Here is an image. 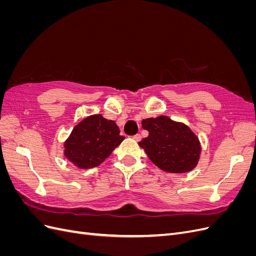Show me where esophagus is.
Listing matches in <instances>:
<instances>
[{"mask_svg": "<svg viewBox=\"0 0 256 256\" xmlns=\"http://www.w3.org/2000/svg\"><path fill=\"white\" fill-rule=\"evenodd\" d=\"M132 138H134V141L138 142V141L141 140V134H136V136H134Z\"/></svg>", "mask_w": 256, "mask_h": 256, "instance_id": "esophagus-1", "label": "esophagus"}]
</instances>
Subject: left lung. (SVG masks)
Segmentation results:
<instances>
[{
    "label": "left lung",
    "instance_id": "obj_1",
    "mask_svg": "<svg viewBox=\"0 0 256 256\" xmlns=\"http://www.w3.org/2000/svg\"><path fill=\"white\" fill-rule=\"evenodd\" d=\"M148 136L138 142L154 164L168 173H187L198 166L202 147L196 134L184 122L168 116L142 120Z\"/></svg>",
    "mask_w": 256,
    "mask_h": 256
}]
</instances>
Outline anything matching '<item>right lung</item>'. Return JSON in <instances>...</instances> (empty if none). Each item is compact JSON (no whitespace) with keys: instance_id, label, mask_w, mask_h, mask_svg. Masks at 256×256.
I'll return each mask as SVG.
<instances>
[{"instance_id":"obj_1","label":"right lung","mask_w":256,"mask_h":256,"mask_svg":"<svg viewBox=\"0 0 256 256\" xmlns=\"http://www.w3.org/2000/svg\"><path fill=\"white\" fill-rule=\"evenodd\" d=\"M114 120L90 115L74 126L64 143V156L79 168L98 166L124 140Z\"/></svg>"}]
</instances>
